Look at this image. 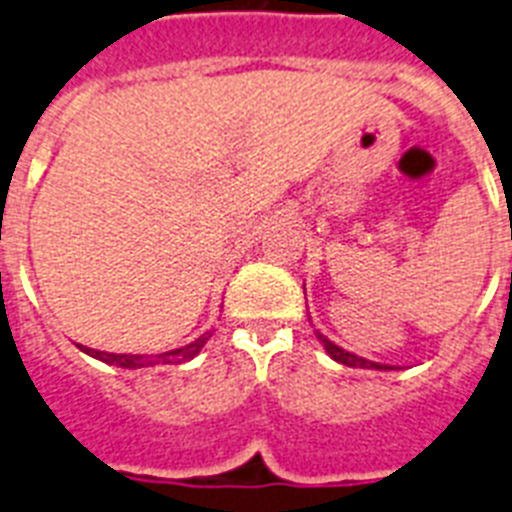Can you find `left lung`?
<instances>
[{"instance_id": "left-lung-1", "label": "left lung", "mask_w": 512, "mask_h": 512, "mask_svg": "<svg viewBox=\"0 0 512 512\" xmlns=\"http://www.w3.org/2000/svg\"><path fill=\"white\" fill-rule=\"evenodd\" d=\"M314 333H317V338H320V343H322V346H325L327 354H330V357H333L335 362H341V365H346V367H367V370H391V367L378 365V362H370V359L357 357V354H351V351L341 349V346H335V343L330 341L327 335H322L320 330H314Z\"/></svg>"}]
</instances>
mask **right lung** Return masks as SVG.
<instances>
[{
	"instance_id": "right-lung-1",
	"label": "right lung",
	"mask_w": 512,
	"mask_h": 512,
	"mask_svg": "<svg viewBox=\"0 0 512 512\" xmlns=\"http://www.w3.org/2000/svg\"><path fill=\"white\" fill-rule=\"evenodd\" d=\"M211 338V333H203L198 341L187 343L182 349H174V351H166V354H155V357H142V354H110V351H94L87 349V346H81L84 354L89 357L100 359L105 365H116V367H124V370H140V367H153V365H182V362H190L192 357H198V351L206 346V341Z\"/></svg>"
}]
</instances>
